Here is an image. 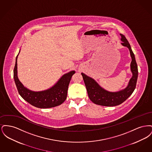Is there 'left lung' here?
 <instances>
[{
	"mask_svg": "<svg viewBox=\"0 0 152 152\" xmlns=\"http://www.w3.org/2000/svg\"><path fill=\"white\" fill-rule=\"evenodd\" d=\"M120 35L121 37V44L129 49L132 58L130 71L132 73V76L126 88L117 92H110L101 87L92 77L87 76L84 73H81L87 88L89 99L97 105L106 107L118 105L125 101L132 94L136 88L138 77V68L135 56L126 37L121 34Z\"/></svg>",
	"mask_w": 152,
	"mask_h": 152,
	"instance_id": "1",
	"label": "left lung"
}]
</instances>
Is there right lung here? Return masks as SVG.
Segmentation results:
<instances>
[{
  "label": "right lung",
  "mask_w": 152,
  "mask_h": 152,
  "mask_svg": "<svg viewBox=\"0 0 152 152\" xmlns=\"http://www.w3.org/2000/svg\"><path fill=\"white\" fill-rule=\"evenodd\" d=\"M19 52L16 58L14 78L18 92L22 98L32 105L39 108H50L61 105L66 100L69 84L75 71H71L64 74L49 89L42 91H31L23 86L18 76L17 59Z\"/></svg>",
  "instance_id": "right-lung-1"
}]
</instances>
